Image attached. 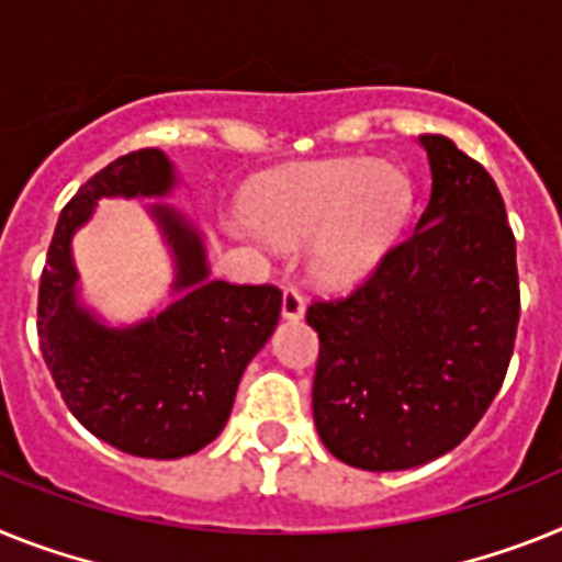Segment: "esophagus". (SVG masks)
Segmentation results:
<instances>
[{
	"label": "esophagus",
	"mask_w": 562,
	"mask_h": 562,
	"mask_svg": "<svg viewBox=\"0 0 562 562\" xmlns=\"http://www.w3.org/2000/svg\"><path fill=\"white\" fill-rule=\"evenodd\" d=\"M305 317V300L300 296V291L294 285H285L282 291V319H289V323H300Z\"/></svg>",
	"instance_id": "1"
}]
</instances>
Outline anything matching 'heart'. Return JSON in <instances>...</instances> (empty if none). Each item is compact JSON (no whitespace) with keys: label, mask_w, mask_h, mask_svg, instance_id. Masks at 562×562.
I'll use <instances>...</instances> for the list:
<instances>
[{"label":"heart","mask_w":562,"mask_h":562,"mask_svg":"<svg viewBox=\"0 0 562 562\" xmlns=\"http://www.w3.org/2000/svg\"><path fill=\"white\" fill-rule=\"evenodd\" d=\"M412 211L408 177L391 162L331 159L268 177L248 191L245 223L280 248L305 245L319 289L351 291L383 266Z\"/></svg>","instance_id":"heart-1"}]
</instances>
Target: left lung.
<instances>
[{"mask_svg":"<svg viewBox=\"0 0 562 562\" xmlns=\"http://www.w3.org/2000/svg\"><path fill=\"white\" fill-rule=\"evenodd\" d=\"M431 191L366 285L305 314L319 334L314 426L362 471L431 463L497 397L520 319L517 248L483 165L423 134Z\"/></svg>","mask_w":562,"mask_h":562,"instance_id":"1","label":"left lung"}]
</instances>
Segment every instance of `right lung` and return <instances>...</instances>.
Returning <instances> with one entry per match:
<instances>
[{
  "label": "right lung",
  "mask_w": 562,
  "mask_h": 562,
  "mask_svg": "<svg viewBox=\"0 0 562 562\" xmlns=\"http://www.w3.org/2000/svg\"><path fill=\"white\" fill-rule=\"evenodd\" d=\"M179 186L168 154L145 148L93 173L59 214L40 282V348L70 414L134 457L177 460L220 437L239 380L280 323L273 285L211 280L205 234L162 202ZM146 206L175 262L172 300L134 326H111L78 294L72 237L99 199Z\"/></svg>",
  "instance_id": "right-lung-1"
}]
</instances>
